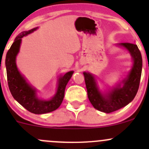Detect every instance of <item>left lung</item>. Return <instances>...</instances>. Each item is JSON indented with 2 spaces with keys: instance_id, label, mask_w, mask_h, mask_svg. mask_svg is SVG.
<instances>
[{
  "instance_id": "8db88e82",
  "label": "left lung",
  "mask_w": 149,
  "mask_h": 149,
  "mask_svg": "<svg viewBox=\"0 0 149 149\" xmlns=\"http://www.w3.org/2000/svg\"><path fill=\"white\" fill-rule=\"evenodd\" d=\"M129 51L133 60V67L127 77L116 87L102 94L97 86L94 76L84 72L87 94L90 102L95 109L105 113H110L121 109L133 101L139 88L142 72V57L136 45L131 43H120Z\"/></svg>"
}]
</instances>
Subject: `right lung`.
<instances>
[{
	"mask_svg": "<svg viewBox=\"0 0 149 149\" xmlns=\"http://www.w3.org/2000/svg\"><path fill=\"white\" fill-rule=\"evenodd\" d=\"M37 27L20 33L15 39L6 57L7 80L8 87L13 98L30 112L45 114L55 110L63 100L65 88L71 78L73 71H69L58 79L56 94L49 100H42L37 97L36 89L26 82V79L18 70L16 58L19 52L22 38L35 31Z\"/></svg>",
	"mask_w": 149,
	"mask_h": 149,
	"instance_id": "right-lung-1",
	"label": "right lung"
}]
</instances>
